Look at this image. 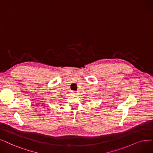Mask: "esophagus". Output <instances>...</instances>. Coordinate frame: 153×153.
Masks as SVG:
<instances>
[{
    "instance_id": "34e87169",
    "label": "esophagus",
    "mask_w": 153,
    "mask_h": 153,
    "mask_svg": "<svg viewBox=\"0 0 153 153\" xmlns=\"http://www.w3.org/2000/svg\"><path fill=\"white\" fill-rule=\"evenodd\" d=\"M72 93L74 94H78V92H77V91H72Z\"/></svg>"
}]
</instances>
